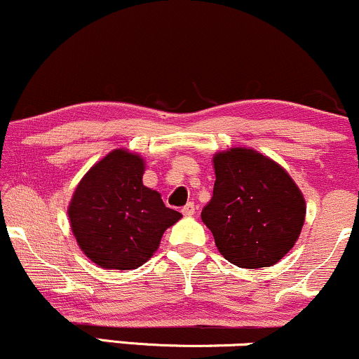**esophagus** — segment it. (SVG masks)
I'll return each mask as SVG.
<instances>
[{"label": "esophagus", "mask_w": 359, "mask_h": 359, "mask_svg": "<svg viewBox=\"0 0 359 359\" xmlns=\"http://www.w3.org/2000/svg\"><path fill=\"white\" fill-rule=\"evenodd\" d=\"M194 212H196V204H194V203H187L182 208L184 216H194Z\"/></svg>", "instance_id": "esophagus-1"}]
</instances>
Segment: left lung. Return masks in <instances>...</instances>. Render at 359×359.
Listing matches in <instances>:
<instances>
[{
	"mask_svg": "<svg viewBox=\"0 0 359 359\" xmlns=\"http://www.w3.org/2000/svg\"><path fill=\"white\" fill-rule=\"evenodd\" d=\"M214 172L212 199L201 217L219 253L240 269L275 265L304 226L302 192L278 163L250 148L217 154Z\"/></svg>",
	"mask_w": 359,
	"mask_h": 359,
	"instance_id": "obj_1",
	"label": "left lung"
}]
</instances>
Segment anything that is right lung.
I'll return each mask as SVG.
<instances>
[{"label":"right lung","instance_id":"add662e5","mask_svg":"<svg viewBox=\"0 0 359 359\" xmlns=\"http://www.w3.org/2000/svg\"><path fill=\"white\" fill-rule=\"evenodd\" d=\"M143 170L138 155L114 150L90 168L74 192L69 205L72 233L86 257L101 269L142 266L165 229L182 217L143 185Z\"/></svg>","mask_w":359,"mask_h":359}]
</instances>
